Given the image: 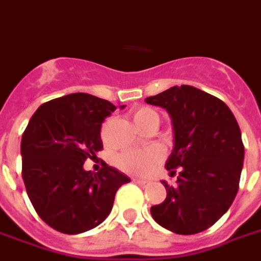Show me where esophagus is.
Masks as SVG:
<instances>
[{
  "instance_id": "1",
  "label": "esophagus",
  "mask_w": 261,
  "mask_h": 261,
  "mask_svg": "<svg viewBox=\"0 0 261 261\" xmlns=\"http://www.w3.org/2000/svg\"><path fill=\"white\" fill-rule=\"evenodd\" d=\"M133 181L137 184V185H139L141 188H147V186L150 185V182L149 181H146V179H139V178H134Z\"/></svg>"
}]
</instances>
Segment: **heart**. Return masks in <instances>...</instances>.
I'll return each mask as SVG.
<instances>
[{"label": "heart", "mask_w": 261, "mask_h": 261, "mask_svg": "<svg viewBox=\"0 0 261 261\" xmlns=\"http://www.w3.org/2000/svg\"><path fill=\"white\" fill-rule=\"evenodd\" d=\"M133 120L141 130L154 118H158L154 110L149 107H141L131 112ZM164 158V151L160 146H150L142 150H130L124 151L116 158V166L123 173L139 177H147L155 171L156 166Z\"/></svg>", "instance_id": "1"}]
</instances>
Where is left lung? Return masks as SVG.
<instances>
[{"label":"left lung","mask_w":261,"mask_h":261,"mask_svg":"<svg viewBox=\"0 0 261 261\" xmlns=\"http://www.w3.org/2000/svg\"><path fill=\"white\" fill-rule=\"evenodd\" d=\"M169 112L174 149L166 161L174 186L162 181L167 196L151 206L152 219L178 234L207 229L229 209L239 190L244 145L240 127L219 97L192 86L171 87L145 99Z\"/></svg>","instance_id":"left-lung-1"}]
</instances>
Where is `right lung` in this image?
Here are the masks:
<instances>
[{
  "instance_id": "1",
  "label": "right lung",
  "mask_w": 261,
  "mask_h": 261,
  "mask_svg": "<svg viewBox=\"0 0 261 261\" xmlns=\"http://www.w3.org/2000/svg\"><path fill=\"white\" fill-rule=\"evenodd\" d=\"M115 110L94 95H65L40 106L22 134L28 197L40 219L61 233H83L101 224L116 190L130 182L107 164L97 173L83 167L103 149L101 123Z\"/></svg>"
}]
</instances>
